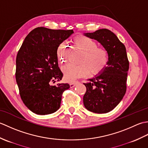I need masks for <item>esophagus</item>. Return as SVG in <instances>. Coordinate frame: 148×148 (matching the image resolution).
<instances>
[{"instance_id":"obj_1","label":"esophagus","mask_w":148,"mask_h":148,"mask_svg":"<svg viewBox=\"0 0 148 148\" xmlns=\"http://www.w3.org/2000/svg\"><path fill=\"white\" fill-rule=\"evenodd\" d=\"M79 83V82H75V83H72L70 84V87L71 88H74V86H76L77 84Z\"/></svg>"}]
</instances>
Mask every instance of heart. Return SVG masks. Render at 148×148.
Wrapping results in <instances>:
<instances>
[{
    "mask_svg": "<svg viewBox=\"0 0 148 148\" xmlns=\"http://www.w3.org/2000/svg\"><path fill=\"white\" fill-rule=\"evenodd\" d=\"M72 49L81 53L78 60V65L67 64L62 67L64 79L72 83L79 77L97 76L105 70L108 65L109 58L108 50L103 47H97V43L93 39L83 35L75 37L72 40ZM70 49L64 42L58 45L56 56L61 64L68 60Z\"/></svg>",
    "mask_w": 148,
    "mask_h": 148,
    "instance_id": "b5f03b06",
    "label": "heart"
}]
</instances>
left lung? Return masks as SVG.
Instances as JSON below:
<instances>
[{
    "label": "left lung",
    "instance_id": "obj_1",
    "mask_svg": "<svg viewBox=\"0 0 148 148\" xmlns=\"http://www.w3.org/2000/svg\"><path fill=\"white\" fill-rule=\"evenodd\" d=\"M84 35L97 40L108 50L109 60L101 74L84 83L86 92L83 103L88 111L102 114L114 109L123 98L127 90L129 62L126 48L111 30L102 29Z\"/></svg>",
    "mask_w": 148,
    "mask_h": 148
}]
</instances>
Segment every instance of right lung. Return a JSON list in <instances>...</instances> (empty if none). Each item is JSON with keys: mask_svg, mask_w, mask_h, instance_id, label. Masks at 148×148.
I'll list each match as a JSON object with an SVG mask.
<instances>
[{"mask_svg": "<svg viewBox=\"0 0 148 148\" xmlns=\"http://www.w3.org/2000/svg\"><path fill=\"white\" fill-rule=\"evenodd\" d=\"M74 33L73 30H52L37 27L28 34L16 60V80L22 101L37 114L56 112L60 107L67 83L51 85L62 80L56 49Z\"/></svg>", "mask_w": 148, "mask_h": 148, "instance_id": "obj_1", "label": "right lung"}]
</instances>
